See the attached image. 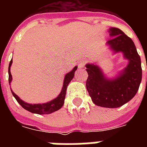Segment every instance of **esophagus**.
Returning <instances> with one entry per match:
<instances>
[{"mask_svg": "<svg viewBox=\"0 0 147 147\" xmlns=\"http://www.w3.org/2000/svg\"><path fill=\"white\" fill-rule=\"evenodd\" d=\"M85 61H84V60H82V61H80V62L78 63V67H79L80 69L81 68H83L84 65H85Z\"/></svg>", "mask_w": 147, "mask_h": 147, "instance_id": "34e87169", "label": "esophagus"}]
</instances>
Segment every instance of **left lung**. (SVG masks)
Here are the masks:
<instances>
[{"instance_id": "obj_1", "label": "left lung", "mask_w": 147, "mask_h": 147, "mask_svg": "<svg viewBox=\"0 0 147 147\" xmlns=\"http://www.w3.org/2000/svg\"><path fill=\"white\" fill-rule=\"evenodd\" d=\"M110 40L106 42L114 54L121 53L127 65L114 78L105 76L95 63H88L86 88L94 105L107 108L121 107L136 95L142 80L141 60L134 42L123 31L115 27L108 30Z\"/></svg>"}]
</instances>
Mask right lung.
<instances>
[{"label":"right lung","mask_w":147,"mask_h":147,"mask_svg":"<svg viewBox=\"0 0 147 147\" xmlns=\"http://www.w3.org/2000/svg\"><path fill=\"white\" fill-rule=\"evenodd\" d=\"M13 60L11 59L9 64V67H8V74H9V85H10V83L12 82V76L10 73V66L12 65ZM78 66H75L72 69L71 71L65 76L64 81H63V86H62V91L59 93V94L54 99H53L50 101H48L47 103H42V104H29L27 102H25L23 100H21L19 97L17 96V94H15L14 92H13L10 88V91L12 92L13 95L16 98V100H17V102L19 103L20 105H21L22 107H24V109L28 111L33 113V114H49L51 113L56 111L58 110H59L61 107L64 105L65 98V94H66V89L68 85H69V82L72 80V78H74L75 76V71L77 69Z\"/></svg>","instance_id":"obj_1"}]
</instances>
